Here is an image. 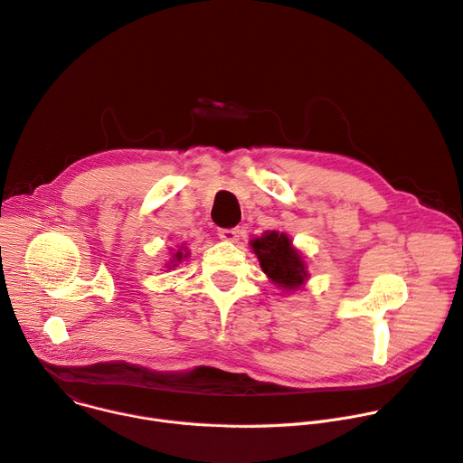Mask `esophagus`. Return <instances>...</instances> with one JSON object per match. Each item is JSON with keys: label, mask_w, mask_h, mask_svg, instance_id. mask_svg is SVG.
Returning a JSON list of instances; mask_svg holds the SVG:
<instances>
[{"label": "esophagus", "mask_w": 463, "mask_h": 463, "mask_svg": "<svg viewBox=\"0 0 463 463\" xmlns=\"http://www.w3.org/2000/svg\"><path fill=\"white\" fill-rule=\"evenodd\" d=\"M220 238L222 240H227V241H238L240 240V234H241V229L240 227H232V229H220L218 231Z\"/></svg>", "instance_id": "esophagus-1"}]
</instances>
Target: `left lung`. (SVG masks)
Segmentation results:
<instances>
[{"label": "left lung", "instance_id": "left-lung-1", "mask_svg": "<svg viewBox=\"0 0 463 463\" xmlns=\"http://www.w3.org/2000/svg\"><path fill=\"white\" fill-rule=\"evenodd\" d=\"M250 247H253L262 271L277 286L296 291L308 279L305 259L284 232L268 231L260 238L250 240Z\"/></svg>", "mask_w": 463, "mask_h": 463}]
</instances>
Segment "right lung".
<instances>
[{
  "mask_svg": "<svg viewBox=\"0 0 463 463\" xmlns=\"http://www.w3.org/2000/svg\"><path fill=\"white\" fill-rule=\"evenodd\" d=\"M184 250H186V247H184V249L181 247V249L177 250V253H174V259H172V262H170V264H167V269H170L172 266L175 268L183 259H186V257H188V253H184Z\"/></svg>",
  "mask_w": 463,
  "mask_h": 463,
  "instance_id": "right-lung-1",
  "label": "right lung"
}]
</instances>
